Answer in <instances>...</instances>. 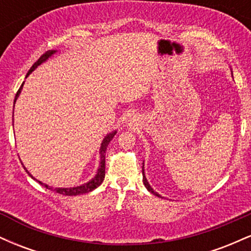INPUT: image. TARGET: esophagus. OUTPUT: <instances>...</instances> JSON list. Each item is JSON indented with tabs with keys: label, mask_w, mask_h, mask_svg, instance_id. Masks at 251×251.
I'll list each match as a JSON object with an SVG mask.
<instances>
[{
	"label": "esophagus",
	"mask_w": 251,
	"mask_h": 251,
	"mask_svg": "<svg viewBox=\"0 0 251 251\" xmlns=\"http://www.w3.org/2000/svg\"><path fill=\"white\" fill-rule=\"evenodd\" d=\"M127 122H128L129 124H134L135 122H137V119H135V117H133V116H129Z\"/></svg>",
	"instance_id": "1"
}]
</instances>
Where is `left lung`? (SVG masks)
Wrapping results in <instances>:
<instances>
[{
	"mask_svg": "<svg viewBox=\"0 0 251 251\" xmlns=\"http://www.w3.org/2000/svg\"><path fill=\"white\" fill-rule=\"evenodd\" d=\"M143 183H144V185H145V188L148 189L150 192H152V194H153L154 196H157V197H160V198H162V196H160L159 194H157V192H155L154 190L151 188V185H150V184H149L148 179H146V177H145V172H144V164H143Z\"/></svg>",
	"mask_w": 251,
	"mask_h": 251,
	"instance_id": "8db88e82",
	"label": "left lung"
}]
</instances>
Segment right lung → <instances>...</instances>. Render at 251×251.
Instances as JSON below:
<instances>
[{
  "mask_svg": "<svg viewBox=\"0 0 251 251\" xmlns=\"http://www.w3.org/2000/svg\"><path fill=\"white\" fill-rule=\"evenodd\" d=\"M55 53H56V50H48V51H46V53L43 54V55L40 57V59L37 60V61L34 63L33 66H31V68L29 70V72H28V73H27V75H25V77L29 76V74L31 73V72L35 70V68H37V66H40V65H41V63H43L45 61H47V60L50 59V56H53ZM24 83H22L21 87H20L19 91H17V93H16V96H15V100H14V107H15V102H16L17 98H19V96H20V93H21L22 87H24ZM116 134H117V131H112L111 133H108L105 138H103V140H102V143H101V146H100V163H99V168H98L97 174H96V176H94L93 178H92L91 180H88L87 183L82 184V185L74 186V188H53V186H50V185H47V184L42 183V181L35 179V178H34L33 176H31L29 172H28V170L25 169V171L28 172V175H29L30 177L33 178V179H35V180L39 181V183L41 184V185L45 186V188L50 189V190H51V191H55L56 194L65 195V196H77V195L87 194V192H91V191H93L94 189H97L98 186H99L100 184H101L102 181H103V178H105V153H106V149H107L109 142H111V140L113 139V137Z\"/></svg>",
  "mask_w": 251,
  "mask_h": 251,
  "instance_id": "right-lung-1",
  "label": "right lung"
}]
</instances>
